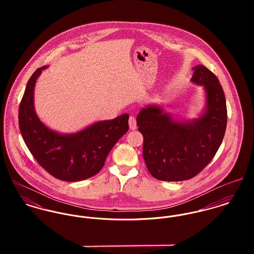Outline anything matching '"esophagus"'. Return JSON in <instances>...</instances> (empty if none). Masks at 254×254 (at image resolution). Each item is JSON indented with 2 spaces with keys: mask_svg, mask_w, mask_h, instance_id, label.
<instances>
[{
  "mask_svg": "<svg viewBox=\"0 0 254 254\" xmlns=\"http://www.w3.org/2000/svg\"><path fill=\"white\" fill-rule=\"evenodd\" d=\"M129 127L131 130H135L137 128V122H136V118L134 116H130V118H129Z\"/></svg>",
  "mask_w": 254,
  "mask_h": 254,
  "instance_id": "1",
  "label": "esophagus"
}]
</instances>
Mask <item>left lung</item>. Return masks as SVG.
<instances>
[{"instance_id": "obj_1", "label": "left lung", "mask_w": 254, "mask_h": 254, "mask_svg": "<svg viewBox=\"0 0 254 254\" xmlns=\"http://www.w3.org/2000/svg\"><path fill=\"white\" fill-rule=\"evenodd\" d=\"M192 69L190 81L202 86L205 99L196 117H175L158 105H148L137 115L146 168L161 181H184L197 175L212 160L225 135L227 108L222 86L204 65Z\"/></svg>"}]
</instances>
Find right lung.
<instances>
[{
    "instance_id": "1",
    "label": "right lung",
    "mask_w": 254,
    "mask_h": 254,
    "mask_svg": "<svg viewBox=\"0 0 254 254\" xmlns=\"http://www.w3.org/2000/svg\"><path fill=\"white\" fill-rule=\"evenodd\" d=\"M48 67L38 68L26 85L18 110L19 129L28 149L47 172L63 181H82L104 167L109 151L129 129V114L97 121L68 134L49 128L34 107L37 80Z\"/></svg>"
}]
</instances>
